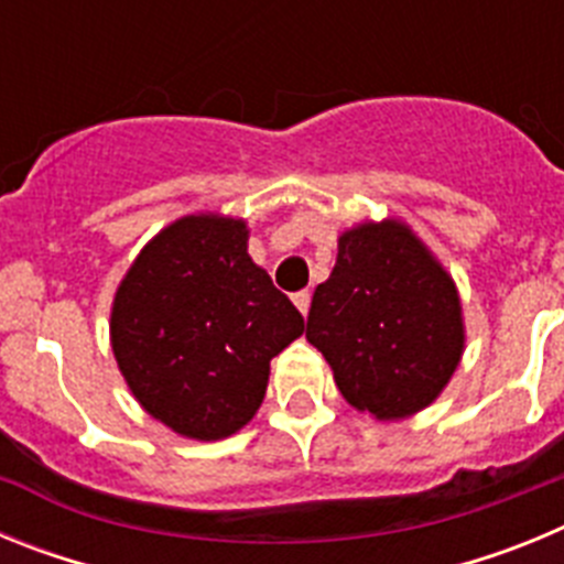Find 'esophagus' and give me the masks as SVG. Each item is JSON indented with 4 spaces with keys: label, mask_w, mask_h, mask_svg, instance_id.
Returning a JSON list of instances; mask_svg holds the SVG:
<instances>
[{
    "label": "esophagus",
    "mask_w": 564,
    "mask_h": 564,
    "mask_svg": "<svg viewBox=\"0 0 564 564\" xmlns=\"http://www.w3.org/2000/svg\"><path fill=\"white\" fill-rule=\"evenodd\" d=\"M293 305L299 307V313H305V316H307V311H311V293H307V291L293 293Z\"/></svg>",
    "instance_id": "34e87169"
}]
</instances>
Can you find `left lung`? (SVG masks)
<instances>
[{"mask_svg":"<svg viewBox=\"0 0 564 564\" xmlns=\"http://www.w3.org/2000/svg\"><path fill=\"white\" fill-rule=\"evenodd\" d=\"M307 341L341 395L392 421L430 406L463 352L449 273L401 223H367L338 239L330 279L313 293Z\"/></svg>","mask_w":564,"mask_h":564,"instance_id":"8db88e82","label":"left lung"}]
</instances>
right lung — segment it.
<instances>
[{
  "label": "right lung",
  "mask_w": 564,
  "mask_h": 564,
  "mask_svg": "<svg viewBox=\"0 0 564 564\" xmlns=\"http://www.w3.org/2000/svg\"><path fill=\"white\" fill-rule=\"evenodd\" d=\"M112 352L152 417L197 441L242 430L271 358L305 318L248 257L242 220L183 217L134 259L112 305Z\"/></svg>",
  "instance_id": "1"
}]
</instances>
